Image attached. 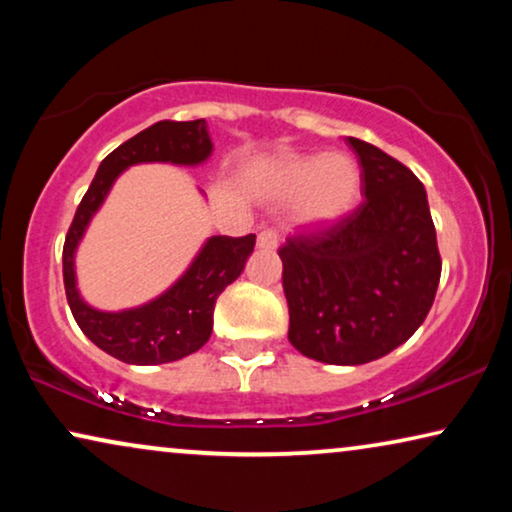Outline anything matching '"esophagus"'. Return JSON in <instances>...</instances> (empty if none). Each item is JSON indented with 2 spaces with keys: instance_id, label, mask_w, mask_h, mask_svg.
I'll use <instances>...</instances> for the list:
<instances>
[{
  "instance_id": "34e87169",
  "label": "esophagus",
  "mask_w": 512,
  "mask_h": 512,
  "mask_svg": "<svg viewBox=\"0 0 512 512\" xmlns=\"http://www.w3.org/2000/svg\"><path fill=\"white\" fill-rule=\"evenodd\" d=\"M256 244H258V249H277V244H279L277 230L275 228L261 230V233H258Z\"/></svg>"
}]
</instances>
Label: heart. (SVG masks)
<instances>
[{
	"instance_id": "1",
	"label": "heart",
	"mask_w": 512,
	"mask_h": 512,
	"mask_svg": "<svg viewBox=\"0 0 512 512\" xmlns=\"http://www.w3.org/2000/svg\"><path fill=\"white\" fill-rule=\"evenodd\" d=\"M277 181L291 198L303 195L300 219L317 228L340 221L354 207L361 184L354 160L340 153L284 160Z\"/></svg>"
}]
</instances>
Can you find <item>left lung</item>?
<instances>
[{
	"label": "left lung",
	"instance_id": "8db88e82",
	"mask_svg": "<svg viewBox=\"0 0 512 512\" xmlns=\"http://www.w3.org/2000/svg\"><path fill=\"white\" fill-rule=\"evenodd\" d=\"M347 142L366 200L279 247L291 345L333 366H361L403 345L429 314L443 268L422 181L377 146Z\"/></svg>",
	"mask_w": 512,
	"mask_h": 512
}]
</instances>
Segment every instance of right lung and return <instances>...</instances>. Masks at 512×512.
Instances as JSON below:
<instances>
[{
	"instance_id": "add662e5",
	"label": "right lung",
	"mask_w": 512,
	"mask_h": 512,
	"mask_svg": "<svg viewBox=\"0 0 512 512\" xmlns=\"http://www.w3.org/2000/svg\"><path fill=\"white\" fill-rule=\"evenodd\" d=\"M209 153L212 139L205 118L153 123L102 160L93 184L76 209L62 249L67 303L86 338L118 361L132 366H158L198 352L212 335L216 298L242 275L244 263L254 251L256 235L209 237L191 268L163 296L123 312H100L83 303L74 275L76 247L125 167L137 163L200 165Z\"/></svg>"
}]
</instances>
